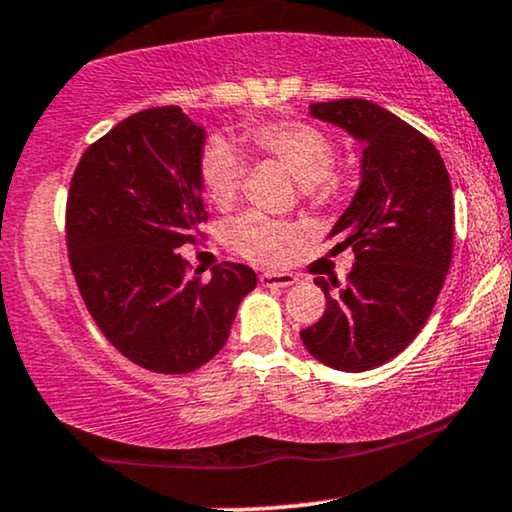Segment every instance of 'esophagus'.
Wrapping results in <instances>:
<instances>
[{
    "mask_svg": "<svg viewBox=\"0 0 512 512\" xmlns=\"http://www.w3.org/2000/svg\"><path fill=\"white\" fill-rule=\"evenodd\" d=\"M298 281L293 274L288 272H264L260 274V283L267 288H288Z\"/></svg>",
    "mask_w": 512,
    "mask_h": 512,
    "instance_id": "obj_1",
    "label": "esophagus"
}]
</instances>
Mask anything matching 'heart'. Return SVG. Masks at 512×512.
Wrapping results in <instances>:
<instances>
[{
  "label": "heart",
  "mask_w": 512,
  "mask_h": 512,
  "mask_svg": "<svg viewBox=\"0 0 512 512\" xmlns=\"http://www.w3.org/2000/svg\"><path fill=\"white\" fill-rule=\"evenodd\" d=\"M248 140L257 152L286 166L305 188L329 183L336 166V145L324 131L305 121H262L248 126ZM202 190L217 207L236 200L245 178V159L238 147L221 135L209 138L197 159ZM295 236L293 226L248 212L231 224V245L255 262L281 260Z\"/></svg>",
  "instance_id": "b5f03b06"
}]
</instances>
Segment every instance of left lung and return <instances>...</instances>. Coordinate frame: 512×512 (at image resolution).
<instances>
[{"instance_id":"8db88e82","label":"left lung","mask_w":512,"mask_h":512,"mask_svg":"<svg viewBox=\"0 0 512 512\" xmlns=\"http://www.w3.org/2000/svg\"><path fill=\"white\" fill-rule=\"evenodd\" d=\"M310 116L362 143L360 188L338 217L331 255L350 248L346 288L326 295L317 324L300 331L307 353L341 372H367L420 334L453 257V190L432 140L367 100L310 104Z\"/></svg>"}]
</instances>
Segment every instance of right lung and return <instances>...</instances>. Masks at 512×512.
<instances>
[{
  "instance_id": "add662e5",
  "label": "right lung",
  "mask_w": 512,
  "mask_h": 512,
  "mask_svg": "<svg viewBox=\"0 0 512 512\" xmlns=\"http://www.w3.org/2000/svg\"><path fill=\"white\" fill-rule=\"evenodd\" d=\"M205 128L181 107L138 112L80 157L66 200V243L85 307L135 365L188 374L224 348L250 267L221 262L188 276L181 245L207 219L197 159Z\"/></svg>"
}]
</instances>
